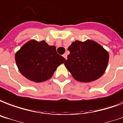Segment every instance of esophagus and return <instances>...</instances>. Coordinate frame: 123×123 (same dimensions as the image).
<instances>
[{
	"label": "esophagus",
	"mask_w": 123,
	"mask_h": 123,
	"mask_svg": "<svg viewBox=\"0 0 123 123\" xmlns=\"http://www.w3.org/2000/svg\"><path fill=\"white\" fill-rule=\"evenodd\" d=\"M67 55H68V54H67V53H64V54L63 55V57L65 58L66 59H67Z\"/></svg>",
	"instance_id": "34e87169"
}]
</instances>
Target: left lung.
I'll list each match as a JSON object with an SVG mask.
<instances>
[{"instance_id":"left-lung-1","label":"left lung","mask_w":123,"mask_h":123,"mask_svg":"<svg viewBox=\"0 0 123 123\" xmlns=\"http://www.w3.org/2000/svg\"><path fill=\"white\" fill-rule=\"evenodd\" d=\"M70 53L64 62L66 68L77 81L92 82L105 72L109 61V53L94 41H75L68 47Z\"/></svg>"}]
</instances>
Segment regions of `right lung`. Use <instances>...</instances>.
<instances>
[{
  "mask_svg": "<svg viewBox=\"0 0 123 123\" xmlns=\"http://www.w3.org/2000/svg\"><path fill=\"white\" fill-rule=\"evenodd\" d=\"M15 58L21 74L35 82L51 79L58 66L66 61L57 53L55 46L33 39L25 43L16 52Z\"/></svg>",
  "mask_w": 123,
  "mask_h": 123,
  "instance_id": "right-lung-1",
  "label": "right lung"
}]
</instances>
